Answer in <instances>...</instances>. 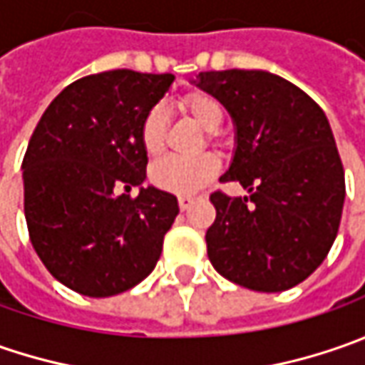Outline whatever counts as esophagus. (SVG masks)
<instances>
[{
	"mask_svg": "<svg viewBox=\"0 0 365 365\" xmlns=\"http://www.w3.org/2000/svg\"><path fill=\"white\" fill-rule=\"evenodd\" d=\"M195 201V197H190V195H182V197H178V207H180V211H187L190 205Z\"/></svg>",
	"mask_w": 365,
	"mask_h": 365,
	"instance_id": "esophagus-1",
	"label": "esophagus"
}]
</instances>
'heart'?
<instances>
[{
  "label": "heart",
  "mask_w": 365,
  "mask_h": 365,
  "mask_svg": "<svg viewBox=\"0 0 365 365\" xmlns=\"http://www.w3.org/2000/svg\"><path fill=\"white\" fill-rule=\"evenodd\" d=\"M182 111L197 121L201 128L213 132L217 130L219 123L223 120V111L217 99L203 93H192L180 101ZM164 125H166V115L162 107H152L144 115L142 125H140V144L146 156L156 158L160 156L164 148ZM217 173V160L211 154H203L197 158H164L158 160L150 168V180L154 187L166 192L175 195H190L197 189H201L205 182H209L213 175Z\"/></svg>",
  "instance_id": "b5f03b06"
}]
</instances>
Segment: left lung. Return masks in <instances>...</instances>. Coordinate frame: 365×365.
Instances as JSON below:
<instances>
[{"label":"left lung","mask_w":365,"mask_h":365,"mask_svg":"<svg viewBox=\"0 0 365 365\" xmlns=\"http://www.w3.org/2000/svg\"><path fill=\"white\" fill-rule=\"evenodd\" d=\"M232 115L235 152L221 180L250 197L213 192L207 230L213 268L240 287L280 292L327 258L345 201L344 164L323 109L266 71H209L192 81Z\"/></svg>","instance_id":"1"}]
</instances>
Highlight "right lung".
<instances>
[{"mask_svg":"<svg viewBox=\"0 0 365 365\" xmlns=\"http://www.w3.org/2000/svg\"><path fill=\"white\" fill-rule=\"evenodd\" d=\"M173 75L128 68L71 83L46 107L21 162L24 213L38 258L58 282L103 299L154 270L178 215L166 190L144 187L140 125ZM140 186L138 197H130Z\"/></svg>","mask_w":365,"mask_h":365,"instance_id":"add662e5","label":"right lung"}]
</instances>
